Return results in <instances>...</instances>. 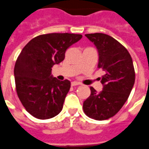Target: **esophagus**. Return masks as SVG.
I'll use <instances>...</instances> for the list:
<instances>
[{"mask_svg": "<svg viewBox=\"0 0 149 149\" xmlns=\"http://www.w3.org/2000/svg\"><path fill=\"white\" fill-rule=\"evenodd\" d=\"M78 85H80V83H79V82H76V81H74V82H71V86H78Z\"/></svg>", "mask_w": 149, "mask_h": 149, "instance_id": "34e87169", "label": "esophagus"}]
</instances>
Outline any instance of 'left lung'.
I'll list each match as a JSON object with an SVG mask.
<instances>
[{
    "label": "left lung",
    "instance_id": "8db88e82",
    "mask_svg": "<svg viewBox=\"0 0 149 149\" xmlns=\"http://www.w3.org/2000/svg\"><path fill=\"white\" fill-rule=\"evenodd\" d=\"M98 52L97 67L105 71L101 82L102 91L91 87V95L83 102V110L89 118L103 120L113 117L130 96L135 82L132 57L118 40L103 33L86 34Z\"/></svg>",
    "mask_w": 149,
    "mask_h": 149
}]
</instances>
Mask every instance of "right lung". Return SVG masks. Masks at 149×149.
<instances>
[{"label": "right lung", "mask_w": 149, "mask_h": 149, "mask_svg": "<svg viewBox=\"0 0 149 149\" xmlns=\"http://www.w3.org/2000/svg\"><path fill=\"white\" fill-rule=\"evenodd\" d=\"M82 37L72 33L40 35L20 52L14 67L16 90L24 107L36 118L49 119L61 112L70 82L53 78L52 68L63 60L66 51Z\"/></svg>", "instance_id": "right-lung-1"}]
</instances>
